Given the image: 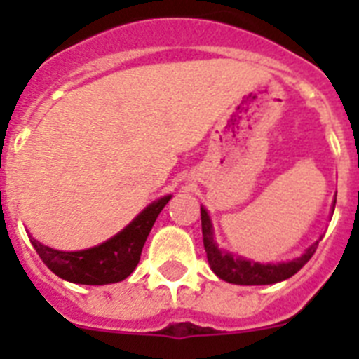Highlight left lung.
I'll return each instance as SVG.
<instances>
[{"instance_id":"obj_1","label":"left lung","mask_w":359,"mask_h":359,"mask_svg":"<svg viewBox=\"0 0 359 359\" xmlns=\"http://www.w3.org/2000/svg\"><path fill=\"white\" fill-rule=\"evenodd\" d=\"M334 205L336 198L332 201L331 214L334 212ZM201 228L203 244H205V252H207V259L212 271L219 278H223L224 282L239 284V286H266V284H277V282L293 277L313 257V253L318 248V243L323 237L320 236L309 248H306L302 255L293 259V261L273 264V262L252 261V259H246L243 255H236V253L228 252V250L219 248L217 241H215L214 224H212V219L205 207H201Z\"/></svg>"}]
</instances>
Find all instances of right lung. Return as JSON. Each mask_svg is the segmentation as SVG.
<instances>
[{"instance_id":"obj_1","label":"right lung","mask_w":359,"mask_h":359,"mask_svg":"<svg viewBox=\"0 0 359 359\" xmlns=\"http://www.w3.org/2000/svg\"><path fill=\"white\" fill-rule=\"evenodd\" d=\"M170 198L172 196L169 194L152 201L116 236L93 248L62 252V250L50 248L32 236L30 243L44 264L62 280L86 284V286L115 284L128 278L135 271L140 262L142 248L147 241L149 231Z\"/></svg>"}]
</instances>
